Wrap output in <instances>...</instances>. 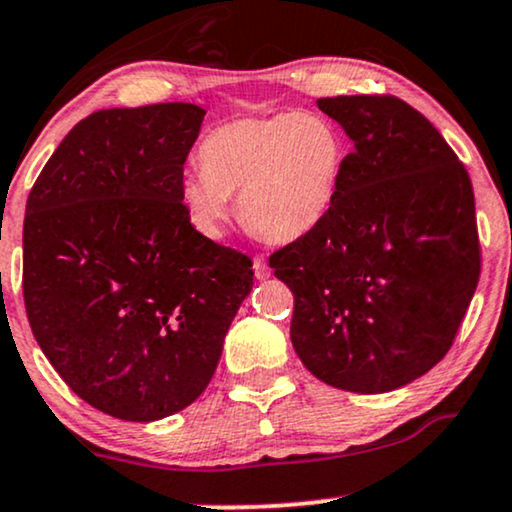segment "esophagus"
<instances>
[{
  "instance_id": "1",
  "label": "esophagus",
  "mask_w": 512,
  "mask_h": 512,
  "mask_svg": "<svg viewBox=\"0 0 512 512\" xmlns=\"http://www.w3.org/2000/svg\"><path fill=\"white\" fill-rule=\"evenodd\" d=\"M252 269H255V276L257 278H267L271 274L267 260H264V257H260V255H257L255 260H252Z\"/></svg>"
}]
</instances>
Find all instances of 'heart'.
Masks as SVG:
<instances>
[{
	"instance_id": "1",
	"label": "heart",
	"mask_w": 512,
	"mask_h": 512,
	"mask_svg": "<svg viewBox=\"0 0 512 512\" xmlns=\"http://www.w3.org/2000/svg\"><path fill=\"white\" fill-rule=\"evenodd\" d=\"M347 139L319 113L243 118L200 141L198 167L181 200L203 234L219 236L238 193V217L267 243H293L326 222L338 203Z\"/></svg>"
}]
</instances>
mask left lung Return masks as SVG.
I'll list each match as a JSON object with an SVG mask.
<instances>
[{"instance_id": "1", "label": "left lung", "mask_w": 512, "mask_h": 512, "mask_svg": "<svg viewBox=\"0 0 512 512\" xmlns=\"http://www.w3.org/2000/svg\"><path fill=\"white\" fill-rule=\"evenodd\" d=\"M354 141L338 203L269 267L295 297L290 340L347 392L409 385L446 357L482 269L470 174L437 127L392 94L319 99Z\"/></svg>"}]
</instances>
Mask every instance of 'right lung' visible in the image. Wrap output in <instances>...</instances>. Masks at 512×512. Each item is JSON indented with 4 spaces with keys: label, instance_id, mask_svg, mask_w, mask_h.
I'll return each mask as SVG.
<instances>
[{
    "label": "right lung",
    "instance_id": "right-lung-1",
    "mask_svg": "<svg viewBox=\"0 0 512 512\" xmlns=\"http://www.w3.org/2000/svg\"><path fill=\"white\" fill-rule=\"evenodd\" d=\"M205 111H96L32 186L23 300L37 345L89 406L151 423L193 404L252 290L248 255L193 229L184 163Z\"/></svg>",
    "mask_w": 512,
    "mask_h": 512
}]
</instances>
